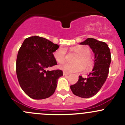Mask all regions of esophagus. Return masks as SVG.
Returning <instances> with one entry per match:
<instances>
[{
	"label": "esophagus",
	"instance_id": "esophagus-1",
	"mask_svg": "<svg viewBox=\"0 0 125 125\" xmlns=\"http://www.w3.org/2000/svg\"><path fill=\"white\" fill-rule=\"evenodd\" d=\"M63 75H69V74H70V73H66V72L63 71Z\"/></svg>",
	"mask_w": 125,
	"mask_h": 125
}]
</instances>
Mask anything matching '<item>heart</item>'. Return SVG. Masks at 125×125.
Masks as SVG:
<instances>
[{
  "instance_id": "1",
  "label": "heart",
  "mask_w": 125,
  "mask_h": 125,
  "mask_svg": "<svg viewBox=\"0 0 125 125\" xmlns=\"http://www.w3.org/2000/svg\"><path fill=\"white\" fill-rule=\"evenodd\" d=\"M73 51L77 53L78 56L75 59V64L64 63L59 66V68L66 73H79L84 70V66L87 69L90 68L93 62L89 57L90 50L87 46H76L72 48ZM66 50L64 48H59L54 52V57L59 63H62L65 60Z\"/></svg>"
}]
</instances>
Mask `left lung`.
I'll return each mask as SVG.
<instances>
[{"label": "left lung", "mask_w": 125, "mask_h": 125, "mask_svg": "<svg viewBox=\"0 0 125 125\" xmlns=\"http://www.w3.org/2000/svg\"><path fill=\"white\" fill-rule=\"evenodd\" d=\"M80 45H88L94 54V65L87 78L79 76V80L70 88L74 95L82 98L94 96L101 89L109 73L111 61V52L108 45L93 38H88Z\"/></svg>", "instance_id": "8db88e82"}]
</instances>
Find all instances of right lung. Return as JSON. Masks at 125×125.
<instances>
[{
  "label": "right lung",
  "instance_id": "obj_1",
  "mask_svg": "<svg viewBox=\"0 0 125 125\" xmlns=\"http://www.w3.org/2000/svg\"><path fill=\"white\" fill-rule=\"evenodd\" d=\"M59 46L48 39L34 36L25 39L19 50L16 73L20 86L26 95L36 100L54 93L62 70L46 71L57 65L53 52Z\"/></svg>",
  "mask_w": 125,
  "mask_h": 125
}]
</instances>
